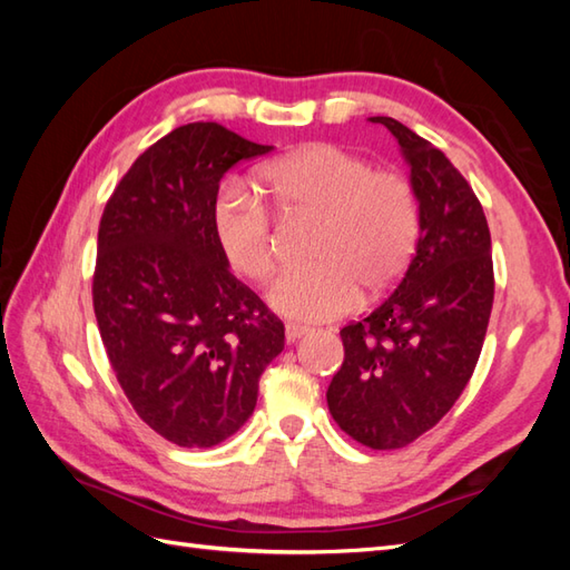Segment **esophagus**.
Segmentation results:
<instances>
[{"instance_id":"1","label":"esophagus","mask_w":570,"mask_h":570,"mask_svg":"<svg viewBox=\"0 0 570 570\" xmlns=\"http://www.w3.org/2000/svg\"><path fill=\"white\" fill-rule=\"evenodd\" d=\"M308 333L306 325H298V323H286V341L288 343H296L298 337H304Z\"/></svg>"}]
</instances>
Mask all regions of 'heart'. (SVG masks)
Returning a JSON list of instances; mask_svg holds the SVG:
<instances>
[{"label":"heart","mask_w":570,"mask_h":570,"mask_svg":"<svg viewBox=\"0 0 570 570\" xmlns=\"http://www.w3.org/2000/svg\"><path fill=\"white\" fill-rule=\"evenodd\" d=\"M264 184L288 213L323 217L311 269H288L266 294L282 316L304 323L343 316L367 294L392 288L419 239V200L396 171H374L337 144H311L264 168ZM223 257L249 282H266L278 264L272 217L245 184H227L213 203Z\"/></svg>","instance_id":"obj_1"}]
</instances>
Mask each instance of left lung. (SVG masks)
Listing matches in <instances>:
<instances>
[{"label":"left lung","instance_id":"8db88e82","mask_svg":"<svg viewBox=\"0 0 570 570\" xmlns=\"http://www.w3.org/2000/svg\"><path fill=\"white\" fill-rule=\"evenodd\" d=\"M419 200V242L402 282L362 321L341 331L343 367L328 409L350 439L394 451L439 423L478 365L494 276L482 205L441 149L392 117Z\"/></svg>","mask_w":570,"mask_h":570}]
</instances>
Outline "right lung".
Returning a JSON list of instances; mask_svg holds the SVG:
<instances>
[{"mask_svg": "<svg viewBox=\"0 0 570 570\" xmlns=\"http://www.w3.org/2000/svg\"><path fill=\"white\" fill-rule=\"evenodd\" d=\"M217 122L174 129L107 200L92 306L129 404L180 448H213L257 406L284 323L229 274L213 203L239 161L269 154Z\"/></svg>", "mask_w": 570, "mask_h": 570, "instance_id": "1", "label": "right lung"}]
</instances>
